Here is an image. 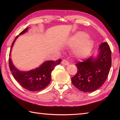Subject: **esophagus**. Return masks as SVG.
<instances>
[{
  "label": "esophagus",
  "instance_id": "34e87169",
  "mask_svg": "<svg viewBox=\"0 0 120 120\" xmlns=\"http://www.w3.org/2000/svg\"><path fill=\"white\" fill-rule=\"evenodd\" d=\"M61 64H62L64 65V66H68L69 64V62L68 61L66 60H65V59L62 60V62H61Z\"/></svg>",
  "mask_w": 120,
  "mask_h": 120
}]
</instances>
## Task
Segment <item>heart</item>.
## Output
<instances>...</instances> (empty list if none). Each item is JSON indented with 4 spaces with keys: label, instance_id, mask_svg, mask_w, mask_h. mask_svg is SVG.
Masks as SVG:
<instances>
[{
    "label": "heart",
    "instance_id": "obj_1",
    "mask_svg": "<svg viewBox=\"0 0 120 120\" xmlns=\"http://www.w3.org/2000/svg\"><path fill=\"white\" fill-rule=\"evenodd\" d=\"M88 36V34L85 32H79L68 41L67 45L71 48H74V53L77 57H86L92 51L94 42Z\"/></svg>",
    "mask_w": 120,
    "mask_h": 120
}]
</instances>
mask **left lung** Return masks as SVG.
I'll return each mask as SVG.
<instances>
[{
  "label": "left lung",
  "mask_w": 120,
  "mask_h": 120,
  "mask_svg": "<svg viewBox=\"0 0 120 120\" xmlns=\"http://www.w3.org/2000/svg\"><path fill=\"white\" fill-rule=\"evenodd\" d=\"M112 64L111 51L108 43L99 46L96 56H90L82 62H77V72L71 78L72 84L84 92H93L104 84Z\"/></svg>",
  "instance_id": "left-lung-1"
}]
</instances>
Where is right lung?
<instances>
[{
  "instance_id": "right-lung-1",
  "label": "right lung",
  "mask_w": 120,
  "mask_h": 120,
  "mask_svg": "<svg viewBox=\"0 0 120 120\" xmlns=\"http://www.w3.org/2000/svg\"><path fill=\"white\" fill-rule=\"evenodd\" d=\"M28 28L24 30L19 35H22L27 31ZM17 35L14 40L10 50L9 58V68L14 78L21 86L27 90L31 92L38 91L44 89L50 84L51 79V72L54 68L61 62V59L56 61H46L43 63L38 68L28 71H22L16 68L13 64L11 58V49Z\"/></svg>"
}]
</instances>
